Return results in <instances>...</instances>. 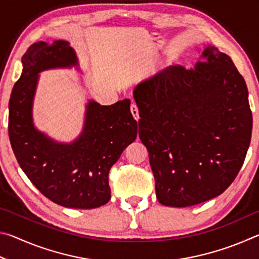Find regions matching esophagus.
Segmentation results:
<instances>
[{"label": "esophagus", "instance_id": "34e87169", "mask_svg": "<svg viewBox=\"0 0 259 259\" xmlns=\"http://www.w3.org/2000/svg\"><path fill=\"white\" fill-rule=\"evenodd\" d=\"M130 111H131V114H133V116L135 117V120L136 121H138L139 120V111H138V107H137V105L136 104H131V106H130Z\"/></svg>", "mask_w": 259, "mask_h": 259}]
</instances>
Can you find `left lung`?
<instances>
[{"mask_svg":"<svg viewBox=\"0 0 259 259\" xmlns=\"http://www.w3.org/2000/svg\"><path fill=\"white\" fill-rule=\"evenodd\" d=\"M194 68L170 66L136 87L139 138L146 146L156 198L190 207L222 194L250 145L252 114L244 78L217 48Z\"/></svg>","mask_w":259,"mask_h":259,"instance_id":"1","label":"left lung"}]
</instances>
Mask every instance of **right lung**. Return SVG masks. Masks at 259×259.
<instances>
[{"mask_svg": "<svg viewBox=\"0 0 259 259\" xmlns=\"http://www.w3.org/2000/svg\"><path fill=\"white\" fill-rule=\"evenodd\" d=\"M23 73L9 100V138L16 159L43 195L66 208L93 209L111 199L108 174L137 137L130 100L111 106L90 102L84 131L71 145L52 142L34 129L32 102L37 73L76 65L68 42H37L23 56Z\"/></svg>", "mask_w": 259, "mask_h": 259, "instance_id": "add662e5", "label": "right lung"}]
</instances>
